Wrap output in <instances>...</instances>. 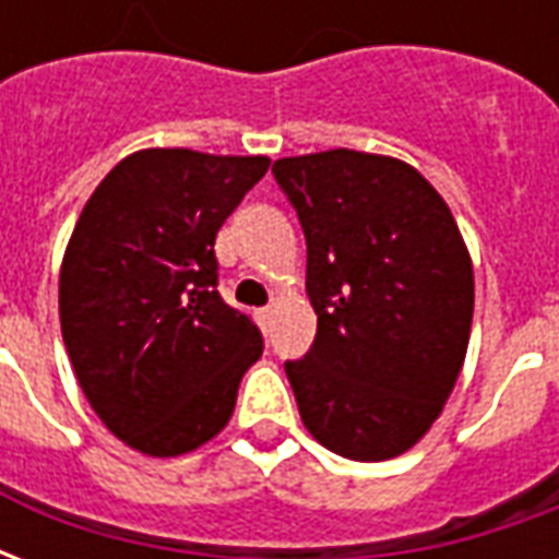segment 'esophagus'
Returning <instances> with one entry per match:
<instances>
[{
    "mask_svg": "<svg viewBox=\"0 0 559 559\" xmlns=\"http://www.w3.org/2000/svg\"><path fill=\"white\" fill-rule=\"evenodd\" d=\"M254 317H257V323H260V329L269 332V326H272V308H257Z\"/></svg>",
    "mask_w": 559,
    "mask_h": 559,
    "instance_id": "1",
    "label": "esophagus"
}]
</instances>
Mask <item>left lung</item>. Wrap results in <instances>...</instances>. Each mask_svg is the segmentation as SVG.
Masks as SVG:
<instances>
[{"mask_svg": "<svg viewBox=\"0 0 559 559\" xmlns=\"http://www.w3.org/2000/svg\"><path fill=\"white\" fill-rule=\"evenodd\" d=\"M308 242L317 338L287 380L305 428L350 461L404 455L455 389L473 323V260L407 160L329 148L272 164Z\"/></svg>", "mask_w": 559, "mask_h": 559, "instance_id": "8db88e82", "label": "left lung"}]
</instances>
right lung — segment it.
<instances>
[{"instance_id": "obj_1", "label": "right lung", "mask_w": 559, "mask_h": 559, "mask_svg": "<svg viewBox=\"0 0 559 559\" xmlns=\"http://www.w3.org/2000/svg\"><path fill=\"white\" fill-rule=\"evenodd\" d=\"M269 170L266 155L140 148L80 212L59 269L74 374L122 443L152 457L224 431L260 329L215 290V236Z\"/></svg>"}]
</instances>
